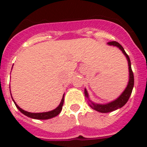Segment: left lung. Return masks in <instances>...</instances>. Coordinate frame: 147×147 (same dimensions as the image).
Masks as SVG:
<instances>
[{"instance_id": "1", "label": "left lung", "mask_w": 147, "mask_h": 147, "mask_svg": "<svg viewBox=\"0 0 147 147\" xmlns=\"http://www.w3.org/2000/svg\"><path fill=\"white\" fill-rule=\"evenodd\" d=\"M107 44L109 46H114V47L119 48L122 51L123 55H125L126 58H127L128 62V66H129V82H128L127 85L124 91L122 92V94L117 99H115L114 100H112L109 103H107V104H96V103L92 102V100L89 99V96H88V94L87 90H86V88H85V96L88 98V100L89 101V106L92 107V109L100 112V113H108V112L114 111H116V110L126 105V103L127 102V100H129V98H130V94L132 93L134 85V73H133L132 69H131V63H130V58L124 51L123 47L116 41L107 42Z\"/></svg>"}]
</instances>
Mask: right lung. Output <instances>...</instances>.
<instances>
[{
    "label": "right lung",
    "mask_w": 147,
    "mask_h": 147,
    "mask_svg": "<svg viewBox=\"0 0 147 147\" xmlns=\"http://www.w3.org/2000/svg\"><path fill=\"white\" fill-rule=\"evenodd\" d=\"M64 94H63V97H62V100H61V102H60L59 105L55 109L48 112H42V113H31V112L26 111H24V110H23L22 108H20V107L16 104V102H15L14 100L13 99V98L12 99L13 100V102H14L15 105H16V107H17V109L19 110L21 112L22 114H24V115H26V116L29 117H30V118L33 119H37V120H47V119L53 118L54 117L57 116L58 114L61 112V111H62V106H63V103H64Z\"/></svg>",
    "instance_id": "obj_1"
}]
</instances>
